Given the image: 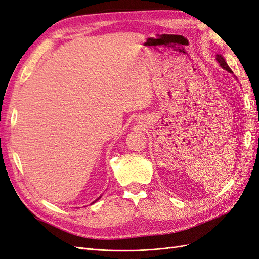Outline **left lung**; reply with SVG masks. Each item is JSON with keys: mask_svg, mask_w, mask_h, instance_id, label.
Masks as SVG:
<instances>
[{"mask_svg": "<svg viewBox=\"0 0 259 259\" xmlns=\"http://www.w3.org/2000/svg\"><path fill=\"white\" fill-rule=\"evenodd\" d=\"M216 60H217V62L219 64V66H221L222 68H224L225 70H227V71L230 72V73H233L232 70L229 68V66L226 64V60L223 58L222 55H216Z\"/></svg>", "mask_w": 259, "mask_h": 259, "instance_id": "8db88e82", "label": "left lung"}]
</instances>
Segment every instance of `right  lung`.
Instances as JSON below:
<instances>
[{
	"label": "right lung",
	"mask_w": 259,
	"mask_h": 259,
	"mask_svg": "<svg viewBox=\"0 0 259 259\" xmlns=\"http://www.w3.org/2000/svg\"><path fill=\"white\" fill-rule=\"evenodd\" d=\"M99 198H100V197H99ZM99 198H98V199H99ZM98 199H97V200H98ZM97 200H96V201H97ZM96 201H94V202H96ZM94 202H93V203H94Z\"/></svg>",
	"instance_id": "right-lung-1"
}]
</instances>
